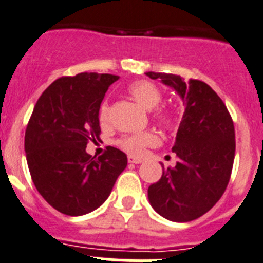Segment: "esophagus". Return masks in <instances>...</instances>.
I'll use <instances>...</instances> for the list:
<instances>
[{
  "instance_id": "obj_1",
  "label": "esophagus",
  "mask_w": 263,
  "mask_h": 263,
  "mask_svg": "<svg viewBox=\"0 0 263 263\" xmlns=\"http://www.w3.org/2000/svg\"><path fill=\"white\" fill-rule=\"evenodd\" d=\"M143 160L140 158H135V156H128V163H132V164H139L142 163Z\"/></svg>"
}]
</instances>
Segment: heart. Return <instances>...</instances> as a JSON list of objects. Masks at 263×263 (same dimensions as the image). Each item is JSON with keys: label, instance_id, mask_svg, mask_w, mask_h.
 I'll list each match as a JSON object with an SVG mask.
<instances>
[{"label": "heart", "instance_id": "heart-1", "mask_svg": "<svg viewBox=\"0 0 263 263\" xmlns=\"http://www.w3.org/2000/svg\"><path fill=\"white\" fill-rule=\"evenodd\" d=\"M128 93L134 100L138 103L145 111H154L162 101V92L151 81H136L128 87ZM159 120L163 124L170 125L173 123V116L167 112H162L158 115ZM99 120L101 124H107L108 121V104L103 103L99 111ZM158 143V136L154 132H140V134H132L125 135L119 140V145L124 151L129 152L132 155H140L143 154L145 147H151Z\"/></svg>", "mask_w": 263, "mask_h": 263}]
</instances>
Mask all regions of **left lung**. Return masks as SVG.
I'll list each match as a JSON object with an SVG mask.
<instances>
[{
	"mask_svg": "<svg viewBox=\"0 0 263 263\" xmlns=\"http://www.w3.org/2000/svg\"><path fill=\"white\" fill-rule=\"evenodd\" d=\"M152 80L174 89L184 105L173 152L174 168L164 170L148 187L152 209L173 222L202 217L223 195L235 155V132L226 105L211 87L199 80L147 72Z\"/></svg>",
	"mask_w": 263,
	"mask_h": 263,
	"instance_id": "left-lung-1",
	"label": "left lung"
}]
</instances>
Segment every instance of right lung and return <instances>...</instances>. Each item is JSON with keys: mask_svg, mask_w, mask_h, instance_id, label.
Here are the masks:
<instances>
[{"mask_svg": "<svg viewBox=\"0 0 263 263\" xmlns=\"http://www.w3.org/2000/svg\"><path fill=\"white\" fill-rule=\"evenodd\" d=\"M119 76L79 73L53 81L37 100L25 132L26 162L37 191L57 211L80 217L96 210L127 167V155L108 147L90 156L100 135L99 111Z\"/></svg>", "mask_w": 263, "mask_h": 263, "instance_id": "add662e5", "label": "right lung"}]
</instances>
